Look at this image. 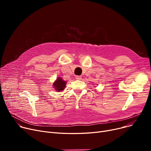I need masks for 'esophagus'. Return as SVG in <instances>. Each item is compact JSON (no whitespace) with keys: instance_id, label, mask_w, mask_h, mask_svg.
Returning <instances> with one entry per match:
<instances>
[{"instance_id":"34e87169","label":"esophagus","mask_w":151,"mask_h":151,"mask_svg":"<svg viewBox=\"0 0 151 151\" xmlns=\"http://www.w3.org/2000/svg\"><path fill=\"white\" fill-rule=\"evenodd\" d=\"M76 79L78 80H81L82 79V77L81 76H76Z\"/></svg>"}]
</instances>
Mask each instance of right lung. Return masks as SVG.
<instances>
[{
  "label": "right lung",
  "instance_id": "add662e5",
  "mask_svg": "<svg viewBox=\"0 0 151 151\" xmlns=\"http://www.w3.org/2000/svg\"><path fill=\"white\" fill-rule=\"evenodd\" d=\"M65 84H66L65 81L62 80V78H59L57 79V80L54 83L53 86L58 92H60L65 89V87L66 85Z\"/></svg>",
  "mask_w": 151,
  "mask_h": 151
}]
</instances>
